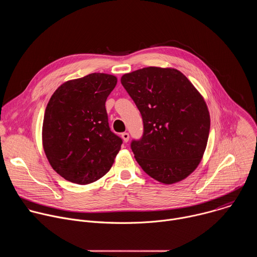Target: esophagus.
Masks as SVG:
<instances>
[{"mask_svg":"<svg viewBox=\"0 0 257 257\" xmlns=\"http://www.w3.org/2000/svg\"><path fill=\"white\" fill-rule=\"evenodd\" d=\"M121 136H122V139L124 140V142H128L129 141V133H127V132H124V133H122L121 134Z\"/></svg>","mask_w":257,"mask_h":257,"instance_id":"1","label":"esophagus"}]
</instances>
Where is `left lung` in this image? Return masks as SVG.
I'll list each match as a JSON object with an SVG mask.
<instances>
[{"instance_id": "obj_1", "label": "left lung", "mask_w": 257, "mask_h": 257, "mask_svg": "<svg viewBox=\"0 0 257 257\" xmlns=\"http://www.w3.org/2000/svg\"><path fill=\"white\" fill-rule=\"evenodd\" d=\"M142 116L143 136L131 149L142 170L164 184L187 178L206 149L210 117L206 102L177 69L146 67L121 77Z\"/></svg>"}]
</instances>
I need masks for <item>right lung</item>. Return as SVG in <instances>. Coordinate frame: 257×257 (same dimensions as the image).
Returning <instances> with one entry per match:
<instances>
[{
    "label": "right lung",
    "instance_id": "obj_1",
    "mask_svg": "<svg viewBox=\"0 0 257 257\" xmlns=\"http://www.w3.org/2000/svg\"><path fill=\"white\" fill-rule=\"evenodd\" d=\"M117 77L91 73L60 85L46 107L43 146L51 167L65 180L90 184L112 168L122 139L109 130L105 100Z\"/></svg>",
    "mask_w": 257,
    "mask_h": 257
}]
</instances>
